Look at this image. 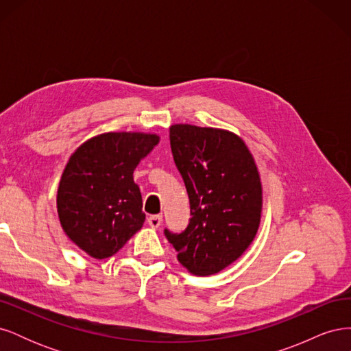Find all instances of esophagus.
Returning <instances> with one entry per match:
<instances>
[{
  "label": "esophagus",
  "instance_id": "obj_1",
  "mask_svg": "<svg viewBox=\"0 0 351 351\" xmlns=\"http://www.w3.org/2000/svg\"><path fill=\"white\" fill-rule=\"evenodd\" d=\"M161 222H162V215H151L147 218V224H149L152 228H158L161 226Z\"/></svg>",
  "mask_w": 351,
  "mask_h": 351
}]
</instances>
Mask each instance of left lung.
I'll return each mask as SVG.
<instances>
[{"mask_svg": "<svg viewBox=\"0 0 351 351\" xmlns=\"http://www.w3.org/2000/svg\"><path fill=\"white\" fill-rule=\"evenodd\" d=\"M169 145L190 202L186 230H164L177 259L192 274L210 275L239 259L256 236L262 186L244 142L226 130L176 124Z\"/></svg>", "mask_w": 351, "mask_h": 351, "instance_id": "left-lung-1", "label": "left lung"}]
</instances>
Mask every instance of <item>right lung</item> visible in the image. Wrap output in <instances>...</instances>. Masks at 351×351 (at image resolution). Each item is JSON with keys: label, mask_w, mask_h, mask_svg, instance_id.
<instances>
[{"label": "right lung", "mask_w": 351, "mask_h": 351, "mask_svg": "<svg viewBox=\"0 0 351 351\" xmlns=\"http://www.w3.org/2000/svg\"><path fill=\"white\" fill-rule=\"evenodd\" d=\"M158 141L156 134L105 133L70 156L58 186V217L69 239L89 256H112L142 228L133 171Z\"/></svg>", "instance_id": "right-lung-1"}]
</instances>
